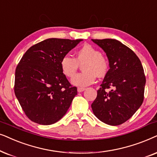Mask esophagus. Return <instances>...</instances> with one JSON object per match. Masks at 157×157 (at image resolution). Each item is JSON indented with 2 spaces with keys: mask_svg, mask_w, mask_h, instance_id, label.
Returning <instances> with one entry per match:
<instances>
[{
  "mask_svg": "<svg viewBox=\"0 0 157 157\" xmlns=\"http://www.w3.org/2000/svg\"><path fill=\"white\" fill-rule=\"evenodd\" d=\"M85 90V87H77V92L78 93H81V92H83Z\"/></svg>",
  "mask_w": 157,
  "mask_h": 157,
  "instance_id": "esophagus-1",
  "label": "esophagus"
}]
</instances>
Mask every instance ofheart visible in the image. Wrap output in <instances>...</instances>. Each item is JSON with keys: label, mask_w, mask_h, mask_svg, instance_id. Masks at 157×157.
Instances as JSON below:
<instances>
[{"label": "heart", "mask_w": 157, "mask_h": 157, "mask_svg": "<svg viewBox=\"0 0 157 157\" xmlns=\"http://www.w3.org/2000/svg\"><path fill=\"white\" fill-rule=\"evenodd\" d=\"M82 63L84 72L75 75L78 65ZM60 67L62 72L67 77L75 75L71 80L72 85L86 87L95 82L96 75L98 77H103L107 75L109 70V62L99 50L90 44H85L77 50L75 58L69 56L62 57Z\"/></svg>", "instance_id": "obj_1"}]
</instances>
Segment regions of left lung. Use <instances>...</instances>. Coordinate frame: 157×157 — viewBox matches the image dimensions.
<instances>
[{
    "instance_id": "left-lung-1",
    "label": "left lung",
    "mask_w": 157,
    "mask_h": 157,
    "mask_svg": "<svg viewBox=\"0 0 157 157\" xmlns=\"http://www.w3.org/2000/svg\"><path fill=\"white\" fill-rule=\"evenodd\" d=\"M92 41L104 50L110 66L92 109L102 122L118 126L132 117L143 103L146 84L143 66L136 54L118 40Z\"/></svg>"
}]
</instances>
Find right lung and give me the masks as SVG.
I'll return each mask as SVG.
<instances>
[{"label": "right lung", "instance_id": "obj_1", "mask_svg": "<svg viewBox=\"0 0 157 157\" xmlns=\"http://www.w3.org/2000/svg\"><path fill=\"white\" fill-rule=\"evenodd\" d=\"M81 41L45 39L31 47L21 59L16 69L14 92L31 121L51 125L67 111L77 90L62 72L60 62Z\"/></svg>", "mask_w": 157, "mask_h": 157}]
</instances>
